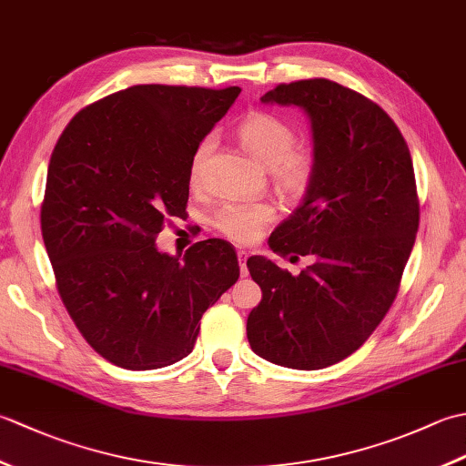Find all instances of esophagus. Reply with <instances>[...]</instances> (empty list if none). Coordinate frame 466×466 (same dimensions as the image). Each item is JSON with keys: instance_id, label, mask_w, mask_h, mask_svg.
Here are the masks:
<instances>
[{"instance_id": "esophagus-1", "label": "esophagus", "mask_w": 466, "mask_h": 466, "mask_svg": "<svg viewBox=\"0 0 466 466\" xmlns=\"http://www.w3.org/2000/svg\"><path fill=\"white\" fill-rule=\"evenodd\" d=\"M246 260H248V252L238 250V262H240V272L242 276H248V268H246Z\"/></svg>"}]
</instances>
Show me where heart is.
I'll use <instances>...</instances> for the list:
<instances>
[{
    "instance_id": "obj_1",
    "label": "heart",
    "mask_w": 466,
    "mask_h": 466,
    "mask_svg": "<svg viewBox=\"0 0 466 466\" xmlns=\"http://www.w3.org/2000/svg\"><path fill=\"white\" fill-rule=\"evenodd\" d=\"M238 140L256 162L268 167L270 180L282 196L300 200L310 190L316 176V157L309 147L294 146L292 126L272 114L256 112L238 124ZM212 140L206 137L196 146L190 157V184L202 180L206 157ZM274 208L268 202H228L214 216V228L234 242H252L262 228L274 220Z\"/></svg>"
}]
</instances>
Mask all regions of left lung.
Instances as JSON below:
<instances>
[{
  "label": "left lung",
  "mask_w": 466,
  "mask_h": 466,
  "mask_svg": "<svg viewBox=\"0 0 466 466\" xmlns=\"http://www.w3.org/2000/svg\"><path fill=\"white\" fill-rule=\"evenodd\" d=\"M262 102L299 106L310 120L314 182L268 244L312 264L292 276L248 258L262 300L246 334L264 360L319 370L359 350L397 299L419 230L412 160L390 116L350 87L314 77L276 86Z\"/></svg>",
  "instance_id": "8db88e82"
}]
</instances>
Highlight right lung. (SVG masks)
<instances>
[{
	"mask_svg": "<svg viewBox=\"0 0 466 466\" xmlns=\"http://www.w3.org/2000/svg\"><path fill=\"white\" fill-rule=\"evenodd\" d=\"M240 87L146 84L77 112L47 166L42 236L57 292L106 360L154 370L194 349L200 319L238 280L232 244L156 246L186 214L190 157Z\"/></svg>",
	"mask_w": 466,
	"mask_h": 466,
	"instance_id": "right-lung-1",
	"label": "right lung"
}]
</instances>
